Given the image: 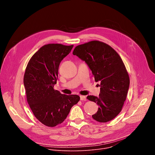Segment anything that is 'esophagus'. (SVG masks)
<instances>
[{"mask_svg": "<svg viewBox=\"0 0 155 155\" xmlns=\"http://www.w3.org/2000/svg\"><path fill=\"white\" fill-rule=\"evenodd\" d=\"M81 101H86V97L85 96H80Z\"/></svg>", "mask_w": 155, "mask_h": 155, "instance_id": "obj_1", "label": "esophagus"}]
</instances>
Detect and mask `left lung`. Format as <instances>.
Returning a JSON list of instances; mask_svg holds the SVG:
<instances>
[{
	"label": "left lung",
	"mask_w": 155,
	"mask_h": 155,
	"mask_svg": "<svg viewBox=\"0 0 155 155\" xmlns=\"http://www.w3.org/2000/svg\"><path fill=\"white\" fill-rule=\"evenodd\" d=\"M73 54L84 61L92 71L95 81H100L99 97L87 99L99 105L94 120L105 123L121 111L129 86V77L121 57L108 44L93 40L77 46Z\"/></svg>",
	"instance_id": "obj_1"
}]
</instances>
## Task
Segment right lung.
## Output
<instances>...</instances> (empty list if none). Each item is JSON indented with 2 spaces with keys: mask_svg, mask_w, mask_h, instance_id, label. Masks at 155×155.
I'll return each mask as SVG.
<instances>
[{
  "mask_svg": "<svg viewBox=\"0 0 155 155\" xmlns=\"http://www.w3.org/2000/svg\"><path fill=\"white\" fill-rule=\"evenodd\" d=\"M74 45L50 43L41 47L30 59L24 75L27 101L35 118L48 127H54L67 118L78 95H65L54 89L61 61Z\"/></svg>",
  "mask_w": 155,
  "mask_h": 155,
  "instance_id": "obj_1",
  "label": "right lung"
}]
</instances>
